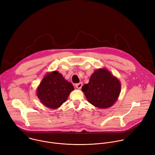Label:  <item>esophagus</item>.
Masks as SVG:
<instances>
[{"label":"esophagus","mask_w":155,"mask_h":155,"mask_svg":"<svg viewBox=\"0 0 155 155\" xmlns=\"http://www.w3.org/2000/svg\"><path fill=\"white\" fill-rule=\"evenodd\" d=\"M82 87V82H80V83H78V84H76V87L78 89H81Z\"/></svg>","instance_id":"esophagus-1"}]
</instances>
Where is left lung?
I'll use <instances>...</instances> for the list:
<instances>
[{"mask_svg": "<svg viewBox=\"0 0 155 155\" xmlns=\"http://www.w3.org/2000/svg\"><path fill=\"white\" fill-rule=\"evenodd\" d=\"M121 90L119 80L106 68H99L82 87L87 101L94 107L107 108L117 100Z\"/></svg>", "mask_w": 155, "mask_h": 155, "instance_id": "1", "label": "left lung"}]
</instances>
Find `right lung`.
Instances as JSON below:
<instances>
[{
    "label": "right lung",
    "mask_w": 155,
    "mask_h": 155,
    "mask_svg": "<svg viewBox=\"0 0 155 155\" xmlns=\"http://www.w3.org/2000/svg\"><path fill=\"white\" fill-rule=\"evenodd\" d=\"M73 85L58 71L47 73L36 90L41 102L46 107L56 109L66 102Z\"/></svg>",
    "instance_id": "add662e5"
}]
</instances>
